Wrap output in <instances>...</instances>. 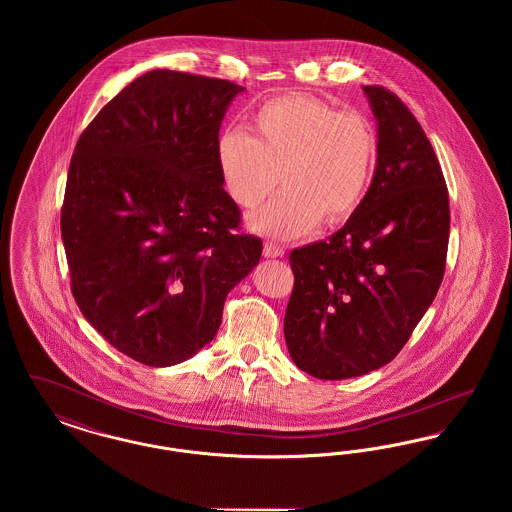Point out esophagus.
<instances>
[{"label":"esophagus","instance_id":"esophagus-1","mask_svg":"<svg viewBox=\"0 0 512 512\" xmlns=\"http://www.w3.org/2000/svg\"><path fill=\"white\" fill-rule=\"evenodd\" d=\"M263 255L267 259H276V257H282L284 255V247L282 245L274 244V242H265L263 247Z\"/></svg>","mask_w":512,"mask_h":512}]
</instances>
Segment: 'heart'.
<instances>
[{"mask_svg": "<svg viewBox=\"0 0 512 512\" xmlns=\"http://www.w3.org/2000/svg\"><path fill=\"white\" fill-rule=\"evenodd\" d=\"M253 136L222 130L215 157L226 194L257 211L249 224L272 238H297L349 219L363 201L376 163V136L366 119L340 113L313 96H282L261 105L251 119Z\"/></svg>", "mask_w": 512, "mask_h": 512, "instance_id": "obj_1", "label": "heart"}]
</instances>
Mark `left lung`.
Listing matches in <instances>:
<instances>
[{"mask_svg":"<svg viewBox=\"0 0 512 512\" xmlns=\"http://www.w3.org/2000/svg\"><path fill=\"white\" fill-rule=\"evenodd\" d=\"M363 90L378 121L372 184L341 230L290 253L286 345L320 380L393 361L432 305L447 259L449 194L434 147L393 92Z\"/></svg>","mask_w":512,"mask_h":512,"instance_id":"8db88e82","label":"left lung"}]
</instances>
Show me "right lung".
Returning <instances> with one entry per match:
<instances>
[{"label":"right lung","mask_w":512,"mask_h":512,"mask_svg":"<svg viewBox=\"0 0 512 512\" xmlns=\"http://www.w3.org/2000/svg\"><path fill=\"white\" fill-rule=\"evenodd\" d=\"M242 90L149 71L74 147L61 207L71 292L99 334L142 365L182 363L213 340L226 295L261 259L215 157Z\"/></svg>","instance_id":"obj_1"}]
</instances>
